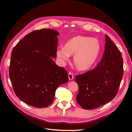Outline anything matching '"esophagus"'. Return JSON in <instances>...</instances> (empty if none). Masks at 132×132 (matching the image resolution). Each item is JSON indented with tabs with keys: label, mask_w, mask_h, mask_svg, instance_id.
<instances>
[{
	"label": "esophagus",
	"mask_w": 132,
	"mask_h": 132,
	"mask_svg": "<svg viewBox=\"0 0 132 132\" xmlns=\"http://www.w3.org/2000/svg\"><path fill=\"white\" fill-rule=\"evenodd\" d=\"M68 79L69 80H73L74 79V76L73 75V74L69 72L68 73Z\"/></svg>",
	"instance_id": "1"
}]
</instances>
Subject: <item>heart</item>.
I'll return each instance as SVG.
<instances>
[{
  "instance_id": "heart-1",
  "label": "heart",
  "mask_w": 132,
  "mask_h": 132,
  "mask_svg": "<svg viewBox=\"0 0 132 132\" xmlns=\"http://www.w3.org/2000/svg\"><path fill=\"white\" fill-rule=\"evenodd\" d=\"M101 45L96 38L84 36H75L69 38L63 48L58 49L56 55L62 62L69 61L70 56L73 57V63L79 70L91 69L100 53Z\"/></svg>"
}]
</instances>
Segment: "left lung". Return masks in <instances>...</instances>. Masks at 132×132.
Listing matches in <instances>:
<instances>
[{
  "label": "left lung",
  "mask_w": 132,
  "mask_h": 132,
  "mask_svg": "<svg viewBox=\"0 0 132 132\" xmlns=\"http://www.w3.org/2000/svg\"><path fill=\"white\" fill-rule=\"evenodd\" d=\"M103 57L95 69L75 77L79 87L78 104L92 110L109 102L117 94L123 75V58L117 47L105 35Z\"/></svg>",
  "instance_id": "1"
}]
</instances>
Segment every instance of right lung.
<instances>
[{"label": "right lung", "instance_id": "add662e5", "mask_svg": "<svg viewBox=\"0 0 132 132\" xmlns=\"http://www.w3.org/2000/svg\"><path fill=\"white\" fill-rule=\"evenodd\" d=\"M59 32L32 31L12 51L9 77L17 97L26 104L44 108L53 102L57 87L68 81V73L55 64Z\"/></svg>", "mask_w": 132, "mask_h": 132}]
</instances>
